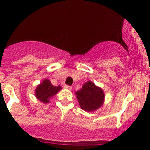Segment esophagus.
I'll return each mask as SVG.
<instances>
[{
  "label": "esophagus",
  "mask_w": 150,
  "mask_h": 150,
  "mask_svg": "<svg viewBox=\"0 0 150 150\" xmlns=\"http://www.w3.org/2000/svg\"><path fill=\"white\" fill-rule=\"evenodd\" d=\"M64 88H66L69 89V90H71V89H72V86H68V85H65V86H64Z\"/></svg>",
  "instance_id": "34e87169"
}]
</instances>
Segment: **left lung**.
<instances>
[{
  "label": "left lung",
  "mask_w": 150,
  "mask_h": 150,
  "mask_svg": "<svg viewBox=\"0 0 150 150\" xmlns=\"http://www.w3.org/2000/svg\"><path fill=\"white\" fill-rule=\"evenodd\" d=\"M76 95L80 106L86 111L97 110L102 105L104 99L102 89L91 81L83 85L82 88L76 92Z\"/></svg>",
  "instance_id": "obj_1"
}]
</instances>
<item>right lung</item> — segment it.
Instances as JSON below:
<instances>
[{"mask_svg":"<svg viewBox=\"0 0 150 150\" xmlns=\"http://www.w3.org/2000/svg\"><path fill=\"white\" fill-rule=\"evenodd\" d=\"M61 89V86H53L50 81L46 79L37 87L35 90V96L40 102L48 103L49 99L57 94Z\"/></svg>","mask_w":150,"mask_h":150,"instance_id":"right-lung-1","label":"right lung"}]
</instances>
